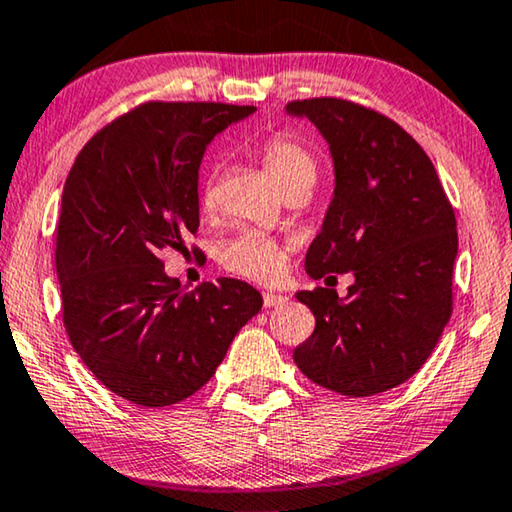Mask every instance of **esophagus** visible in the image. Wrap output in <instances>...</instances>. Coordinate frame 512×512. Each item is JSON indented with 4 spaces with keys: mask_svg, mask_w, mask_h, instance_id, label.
<instances>
[{
    "mask_svg": "<svg viewBox=\"0 0 512 512\" xmlns=\"http://www.w3.org/2000/svg\"><path fill=\"white\" fill-rule=\"evenodd\" d=\"M264 307H278V305H285L287 303V296L282 294H273V291H264Z\"/></svg>",
    "mask_w": 512,
    "mask_h": 512,
    "instance_id": "esophagus-1",
    "label": "esophagus"
}]
</instances>
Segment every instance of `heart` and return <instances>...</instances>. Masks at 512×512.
<instances>
[{
    "mask_svg": "<svg viewBox=\"0 0 512 512\" xmlns=\"http://www.w3.org/2000/svg\"><path fill=\"white\" fill-rule=\"evenodd\" d=\"M259 161L271 175V180L287 193L294 186L316 182V159L296 139L287 134H275L259 148ZM212 193H205L202 207L212 209ZM221 264L227 271L255 282L278 280L287 264V248L280 241L262 232H239L221 248Z\"/></svg>",
    "mask_w": 512,
    "mask_h": 512,
    "instance_id": "1",
    "label": "heart"
}]
</instances>
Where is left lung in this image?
<instances>
[{"mask_svg": "<svg viewBox=\"0 0 512 512\" xmlns=\"http://www.w3.org/2000/svg\"><path fill=\"white\" fill-rule=\"evenodd\" d=\"M287 113L319 129L335 168L305 271L355 278L346 298L298 291L316 326L294 362L337 394L387 392L415 376L451 319L453 207L428 154L394 120L337 97L289 102Z\"/></svg>", "mask_w": 512, "mask_h": 512, "instance_id": "1", "label": "left lung"}]
</instances>
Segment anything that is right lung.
<instances>
[{
    "instance_id": "right-lung-1",
    "label": "right lung",
    "mask_w": 512,
    "mask_h": 512,
    "mask_svg": "<svg viewBox=\"0 0 512 512\" xmlns=\"http://www.w3.org/2000/svg\"><path fill=\"white\" fill-rule=\"evenodd\" d=\"M255 111L148 102L97 132L63 186L56 273L66 332L104 387L143 408L196 394L262 310V294L234 278L186 294L159 259L198 230L207 145Z\"/></svg>"
}]
</instances>
